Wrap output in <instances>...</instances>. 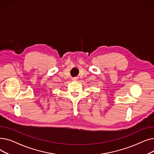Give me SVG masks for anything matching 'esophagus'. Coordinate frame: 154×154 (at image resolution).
Listing matches in <instances>:
<instances>
[{"label":"esophagus","instance_id":"esophagus-1","mask_svg":"<svg viewBox=\"0 0 154 154\" xmlns=\"http://www.w3.org/2000/svg\"><path fill=\"white\" fill-rule=\"evenodd\" d=\"M72 80H78V77H73V78H72Z\"/></svg>","mask_w":154,"mask_h":154}]
</instances>
